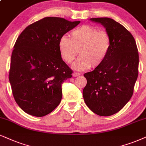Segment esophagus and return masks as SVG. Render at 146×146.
<instances>
[{
	"instance_id": "1",
	"label": "esophagus",
	"mask_w": 146,
	"mask_h": 146,
	"mask_svg": "<svg viewBox=\"0 0 146 146\" xmlns=\"http://www.w3.org/2000/svg\"><path fill=\"white\" fill-rule=\"evenodd\" d=\"M73 77H77V76H79V75H80V74H79V73H76V72H74V73H73Z\"/></svg>"
}]
</instances>
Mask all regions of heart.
<instances>
[{
  "instance_id": "1",
  "label": "heart",
  "mask_w": 146,
  "mask_h": 146,
  "mask_svg": "<svg viewBox=\"0 0 146 146\" xmlns=\"http://www.w3.org/2000/svg\"><path fill=\"white\" fill-rule=\"evenodd\" d=\"M110 46L108 33L90 25H82L72 31L71 39L62 36L58 41L60 56L67 63H71L79 52L80 56L73 66L77 71L101 65L108 56Z\"/></svg>"
}]
</instances>
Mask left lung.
<instances>
[{
	"label": "left lung",
	"mask_w": 146,
	"mask_h": 146,
	"mask_svg": "<svg viewBox=\"0 0 146 146\" xmlns=\"http://www.w3.org/2000/svg\"><path fill=\"white\" fill-rule=\"evenodd\" d=\"M90 20L105 27L111 46L104 62L84 75L87 84L83 96L92 112L107 117L120 111L131 98L138 76L139 54L133 36L121 24L108 17Z\"/></svg>",
	"instance_id": "left-lung-1"
}]
</instances>
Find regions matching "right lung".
<instances>
[{"label":"right lung","mask_w":146,"mask_h":146,"mask_svg":"<svg viewBox=\"0 0 146 146\" xmlns=\"http://www.w3.org/2000/svg\"><path fill=\"white\" fill-rule=\"evenodd\" d=\"M79 23L45 17L27 26L17 39L9 82L15 100L26 113L44 117L60 104L62 84L73 72L60 56L58 41Z\"/></svg>","instance_id":"right-lung-1"}]
</instances>
